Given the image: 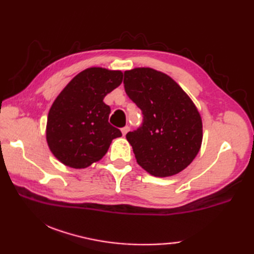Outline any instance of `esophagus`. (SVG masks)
<instances>
[{
    "label": "esophagus",
    "mask_w": 254,
    "mask_h": 254,
    "mask_svg": "<svg viewBox=\"0 0 254 254\" xmlns=\"http://www.w3.org/2000/svg\"><path fill=\"white\" fill-rule=\"evenodd\" d=\"M128 131H130V127H128V126H126V127L121 128V132H122V134H123V136L126 135V134H127Z\"/></svg>",
    "instance_id": "obj_1"
}]
</instances>
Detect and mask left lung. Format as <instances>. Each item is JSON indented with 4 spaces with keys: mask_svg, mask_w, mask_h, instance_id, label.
I'll return each instance as SVG.
<instances>
[{
    "mask_svg": "<svg viewBox=\"0 0 254 254\" xmlns=\"http://www.w3.org/2000/svg\"><path fill=\"white\" fill-rule=\"evenodd\" d=\"M124 89L142 111V126L128 132L137 164L155 177L182 171L202 143L201 116L174 79L149 67L124 72Z\"/></svg>",
    "mask_w": 254,
    "mask_h": 254,
    "instance_id": "left-lung-1",
    "label": "left lung"
}]
</instances>
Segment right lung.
Wrapping results in <instances>:
<instances>
[{
    "label": "right lung",
    "mask_w": 254,
    "mask_h": 254,
    "mask_svg": "<svg viewBox=\"0 0 254 254\" xmlns=\"http://www.w3.org/2000/svg\"><path fill=\"white\" fill-rule=\"evenodd\" d=\"M122 78L121 71L90 67L57 97L48 115L47 142L62 164L86 168L104 157L112 139L122 135L108 122L110 107L104 102Z\"/></svg>",
    "instance_id": "obj_1"
}]
</instances>
